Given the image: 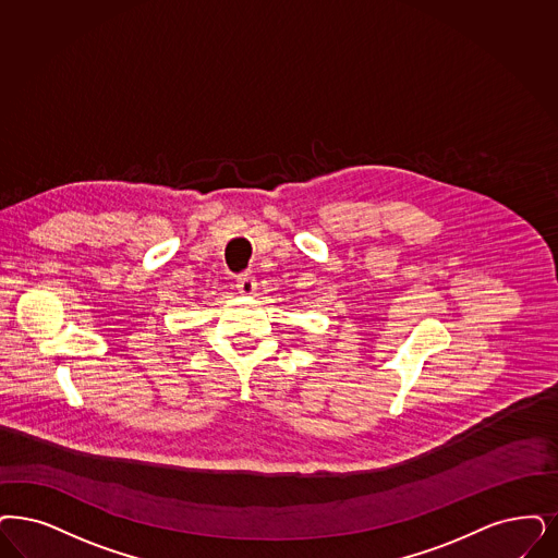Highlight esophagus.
Wrapping results in <instances>:
<instances>
[{"label": "esophagus", "instance_id": "esophagus-1", "mask_svg": "<svg viewBox=\"0 0 558 558\" xmlns=\"http://www.w3.org/2000/svg\"><path fill=\"white\" fill-rule=\"evenodd\" d=\"M235 288L240 293H244V295H250V293H254V289H256V279L250 275V272H242V275H238V281H235Z\"/></svg>", "mask_w": 558, "mask_h": 558}]
</instances>
